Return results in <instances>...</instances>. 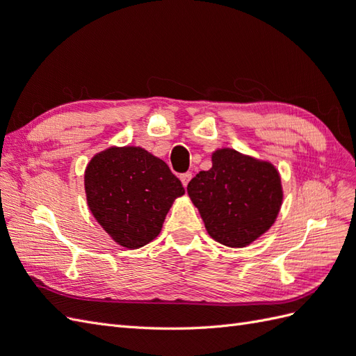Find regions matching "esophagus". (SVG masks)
<instances>
[{"label": "esophagus", "instance_id": "esophagus-1", "mask_svg": "<svg viewBox=\"0 0 356 356\" xmlns=\"http://www.w3.org/2000/svg\"><path fill=\"white\" fill-rule=\"evenodd\" d=\"M179 178H181V182H182V186H184V187H187V184H188V181L191 179V172H186V174H181V175H179Z\"/></svg>", "mask_w": 356, "mask_h": 356}]
</instances>
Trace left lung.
<instances>
[{
  "label": "left lung",
  "mask_w": 356,
  "mask_h": 356,
  "mask_svg": "<svg viewBox=\"0 0 356 356\" xmlns=\"http://www.w3.org/2000/svg\"><path fill=\"white\" fill-rule=\"evenodd\" d=\"M187 193L208 233L232 248L250 245L270 229L282 203L277 170L229 148L212 154V168L200 170Z\"/></svg>",
  "instance_id": "1"
}]
</instances>
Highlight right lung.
<instances>
[{
	"instance_id": "right-lung-1",
	"label": "right lung",
	"mask_w": 356,
	"mask_h": 356,
	"mask_svg": "<svg viewBox=\"0 0 356 356\" xmlns=\"http://www.w3.org/2000/svg\"><path fill=\"white\" fill-rule=\"evenodd\" d=\"M88 204L104 230L124 248H141L160 233L181 181L163 160L139 147H111L84 174Z\"/></svg>"
}]
</instances>
